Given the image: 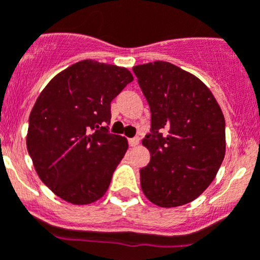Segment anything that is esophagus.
<instances>
[{"instance_id": "34e87169", "label": "esophagus", "mask_w": 260, "mask_h": 260, "mask_svg": "<svg viewBox=\"0 0 260 260\" xmlns=\"http://www.w3.org/2000/svg\"><path fill=\"white\" fill-rule=\"evenodd\" d=\"M128 144H130V147H137L139 144V138H130Z\"/></svg>"}]
</instances>
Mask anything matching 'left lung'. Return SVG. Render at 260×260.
<instances>
[{
  "label": "left lung",
  "instance_id": "8db88e82",
  "mask_svg": "<svg viewBox=\"0 0 260 260\" xmlns=\"http://www.w3.org/2000/svg\"><path fill=\"white\" fill-rule=\"evenodd\" d=\"M151 108V134L142 140L151 161L140 169L147 199L161 208L196 200L225 154V121L209 87L192 73L157 60L133 68Z\"/></svg>",
  "mask_w": 260,
  "mask_h": 260
}]
</instances>
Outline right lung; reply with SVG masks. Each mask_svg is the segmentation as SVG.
Instances as JSON below:
<instances>
[{
	"label": "right lung",
	"mask_w": 260,
	"mask_h": 260,
	"mask_svg": "<svg viewBox=\"0 0 260 260\" xmlns=\"http://www.w3.org/2000/svg\"><path fill=\"white\" fill-rule=\"evenodd\" d=\"M134 80L123 67L86 59L46 85L29 114L27 149L40 179L73 205L95 202L108 189L127 151L109 134L111 102Z\"/></svg>",
	"instance_id": "add662e5"
}]
</instances>
